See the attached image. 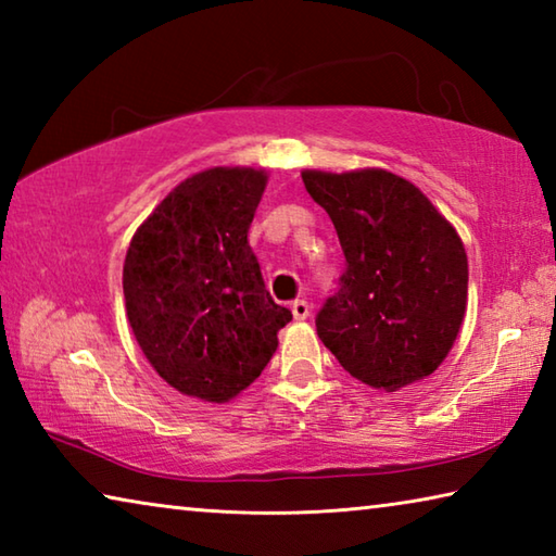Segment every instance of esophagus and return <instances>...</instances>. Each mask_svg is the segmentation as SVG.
<instances>
[{
	"mask_svg": "<svg viewBox=\"0 0 556 556\" xmlns=\"http://www.w3.org/2000/svg\"><path fill=\"white\" fill-rule=\"evenodd\" d=\"M291 314H294L296 321H304V318H308V314H312V306H308V301L296 299L294 304H291Z\"/></svg>",
	"mask_w": 556,
	"mask_h": 556,
	"instance_id": "1",
	"label": "esophagus"
}]
</instances>
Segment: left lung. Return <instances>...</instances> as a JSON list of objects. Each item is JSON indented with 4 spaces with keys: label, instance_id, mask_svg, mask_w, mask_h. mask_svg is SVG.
<instances>
[{
    "label": "left lung",
    "instance_id": "1",
    "mask_svg": "<svg viewBox=\"0 0 556 556\" xmlns=\"http://www.w3.org/2000/svg\"><path fill=\"white\" fill-rule=\"evenodd\" d=\"M345 255L316 316L324 345L355 380L394 392L434 372L466 316L464 242L417 186L384 168L301 172Z\"/></svg>",
    "mask_w": 556,
    "mask_h": 556
}]
</instances>
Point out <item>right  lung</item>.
<instances>
[{
	"instance_id": "add662e5",
	"label": "right lung",
	"mask_w": 556,
	"mask_h": 556,
	"mask_svg": "<svg viewBox=\"0 0 556 556\" xmlns=\"http://www.w3.org/2000/svg\"><path fill=\"white\" fill-rule=\"evenodd\" d=\"M265 186L262 168H205L178 184L129 242L122 289L131 333L152 368L188 397H238L291 321L248 242Z\"/></svg>"
}]
</instances>
